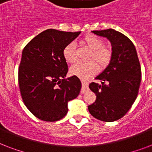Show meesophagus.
Segmentation results:
<instances>
[{
  "label": "esophagus",
  "instance_id": "1",
  "mask_svg": "<svg viewBox=\"0 0 152 152\" xmlns=\"http://www.w3.org/2000/svg\"><path fill=\"white\" fill-rule=\"evenodd\" d=\"M81 83H82V89H81V93L83 94V93H85L86 91H88V83L87 81L82 80L81 81Z\"/></svg>",
  "mask_w": 152,
  "mask_h": 152
}]
</instances>
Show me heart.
Wrapping results in <instances>:
<instances>
[{"label": "heart", "instance_id": "1", "mask_svg": "<svg viewBox=\"0 0 152 152\" xmlns=\"http://www.w3.org/2000/svg\"><path fill=\"white\" fill-rule=\"evenodd\" d=\"M83 42L92 50L91 58H93L101 66H105L108 64L111 57V51L110 49L104 47L103 42L101 39L90 34L84 37ZM63 57L68 63L73 64L76 62V50L74 42H70L65 46L63 50ZM97 72V64L93 61L88 63L78 62L70 69L72 76H77L81 80H87Z\"/></svg>", "mask_w": 152, "mask_h": 152}]
</instances>
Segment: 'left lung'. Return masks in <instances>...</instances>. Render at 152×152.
Returning <instances> with one entry per match:
<instances>
[{
    "label": "left lung",
    "mask_w": 152,
    "mask_h": 152,
    "mask_svg": "<svg viewBox=\"0 0 152 152\" xmlns=\"http://www.w3.org/2000/svg\"><path fill=\"white\" fill-rule=\"evenodd\" d=\"M91 32L108 39L112 53L108 65L95 77L102 84H89L96 100L88 110L94 118L111 122L122 118L137 99L141 68L136 47L128 37L113 29Z\"/></svg>",
    "instance_id": "1"
}]
</instances>
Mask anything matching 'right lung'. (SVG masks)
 <instances>
[{"label": "right lung", "instance_id": "right-lung-1", "mask_svg": "<svg viewBox=\"0 0 152 152\" xmlns=\"http://www.w3.org/2000/svg\"><path fill=\"white\" fill-rule=\"evenodd\" d=\"M80 33L46 30L23 50L18 73L20 93L25 106L40 120H61L68 113L69 102L80 94V79L65 78L68 64L63 50Z\"/></svg>", "mask_w": 152, "mask_h": 152}]
</instances>
